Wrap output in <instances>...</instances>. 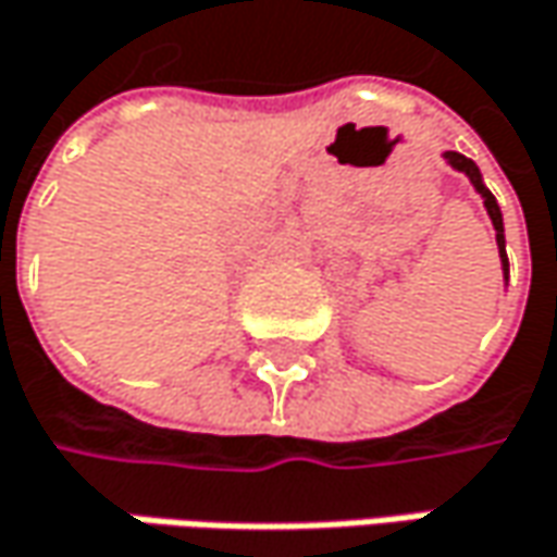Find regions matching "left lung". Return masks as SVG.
Returning <instances> with one entry per match:
<instances>
[{
    "label": "left lung",
    "mask_w": 557,
    "mask_h": 557,
    "mask_svg": "<svg viewBox=\"0 0 557 557\" xmlns=\"http://www.w3.org/2000/svg\"><path fill=\"white\" fill-rule=\"evenodd\" d=\"M447 160H450V166H457L460 173H467L470 182H473L475 188H479V195L485 198V208H488V216H492V223H495V239H498V248H502V261H505V271H507V255H505V223H502V211H498V201H495V195L482 185V176H479V166H475L470 157H463V153H457V150H450L447 153Z\"/></svg>",
    "instance_id": "1"
}]
</instances>
